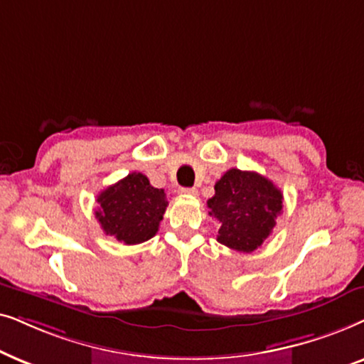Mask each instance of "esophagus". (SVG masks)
<instances>
[{
    "label": "esophagus",
    "instance_id": "obj_1",
    "mask_svg": "<svg viewBox=\"0 0 364 364\" xmlns=\"http://www.w3.org/2000/svg\"><path fill=\"white\" fill-rule=\"evenodd\" d=\"M179 193H181V195H185V196H196L198 190H196V188H181Z\"/></svg>",
    "mask_w": 364,
    "mask_h": 364
}]
</instances>
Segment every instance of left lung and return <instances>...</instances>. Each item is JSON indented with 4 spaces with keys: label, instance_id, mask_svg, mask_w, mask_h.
I'll list each match as a JSON object with an SVG mask.
<instances>
[{
    "label": "left lung",
    "instance_id": "obj_1",
    "mask_svg": "<svg viewBox=\"0 0 364 364\" xmlns=\"http://www.w3.org/2000/svg\"><path fill=\"white\" fill-rule=\"evenodd\" d=\"M208 208L220 223L218 241L241 253H253L273 231L283 210V193L259 173L231 168L216 181Z\"/></svg>",
    "mask_w": 364,
    "mask_h": 364
}]
</instances>
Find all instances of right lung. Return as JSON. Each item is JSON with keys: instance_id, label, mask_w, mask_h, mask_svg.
<instances>
[{"instance_id": "right-lung-1", "label": "right lung", "mask_w": 364, "mask_h": 364, "mask_svg": "<svg viewBox=\"0 0 364 364\" xmlns=\"http://www.w3.org/2000/svg\"><path fill=\"white\" fill-rule=\"evenodd\" d=\"M96 218L106 235L124 245L151 240L166 211L164 190L149 185L141 173H129L98 195Z\"/></svg>"}]
</instances>
